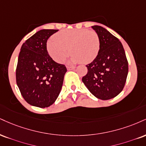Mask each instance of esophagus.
<instances>
[{
    "mask_svg": "<svg viewBox=\"0 0 146 146\" xmlns=\"http://www.w3.org/2000/svg\"><path fill=\"white\" fill-rule=\"evenodd\" d=\"M75 68V66H67V69L68 71H70V70H74Z\"/></svg>",
    "mask_w": 146,
    "mask_h": 146,
    "instance_id": "1",
    "label": "esophagus"
}]
</instances>
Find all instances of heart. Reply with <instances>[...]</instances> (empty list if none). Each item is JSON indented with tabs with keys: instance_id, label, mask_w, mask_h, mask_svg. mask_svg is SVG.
<instances>
[{
	"instance_id": "obj_1",
	"label": "heart",
	"mask_w": 146,
	"mask_h": 146,
	"mask_svg": "<svg viewBox=\"0 0 146 146\" xmlns=\"http://www.w3.org/2000/svg\"><path fill=\"white\" fill-rule=\"evenodd\" d=\"M47 42V50L54 60L62 63L70 52L71 63L91 62L97 56L100 40L95 31L88 29L64 30Z\"/></svg>"
}]
</instances>
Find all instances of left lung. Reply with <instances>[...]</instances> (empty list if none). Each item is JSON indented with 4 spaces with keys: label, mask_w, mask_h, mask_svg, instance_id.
Segmentation results:
<instances>
[{
    "label": "left lung",
    "mask_w": 146,
    "mask_h": 146,
    "mask_svg": "<svg viewBox=\"0 0 146 146\" xmlns=\"http://www.w3.org/2000/svg\"><path fill=\"white\" fill-rule=\"evenodd\" d=\"M92 28L100 40V50L92 62L87 64V74L82 82L98 99L108 100L118 95L125 85L129 64L121 42L100 26Z\"/></svg>",
    "instance_id": "1"
}]
</instances>
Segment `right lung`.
Here are the masks:
<instances>
[{
	"label": "right lung",
	"mask_w": 146,
	"mask_h": 146,
	"mask_svg": "<svg viewBox=\"0 0 146 146\" xmlns=\"http://www.w3.org/2000/svg\"><path fill=\"white\" fill-rule=\"evenodd\" d=\"M58 30L38 31L23 43L16 67V83L28 103L47 108L55 102L62 88L65 65L53 60L47 50L49 37Z\"/></svg>",
	"instance_id": "add662e5"
}]
</instances>
